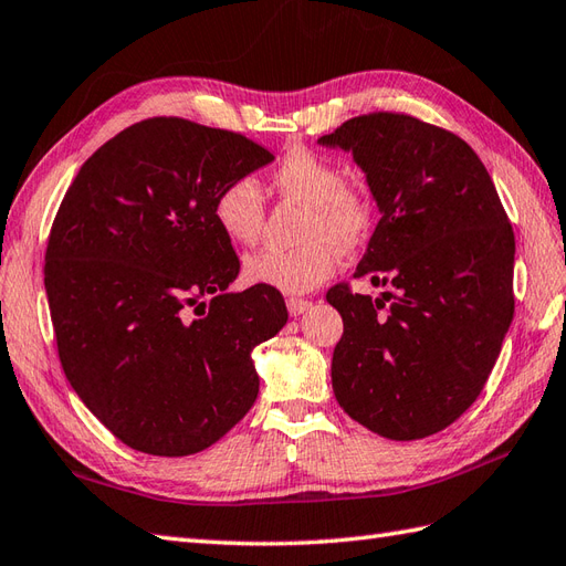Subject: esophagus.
Segmentation results:
<instances>
[{
    "instance_id": "esophagus-1",
    "label": "esophagus",
    "mask_w": 566,
    "mask_h": 566,
    "mask_svg": "<svg viewBox=\"0 0 566 566\" xmlns=\"http://www.w3.org/2000/svg\"><path fill=\"white\" fill-rule=\"evenodd\" d=\"M311 306H313V304H311V301H306V298H289V301H286L289 315H294V318H296V315H301V313H306Z\"/></svg>"
}]
</instances>
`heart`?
Segmentation results:
<instances>
[{
	"label": "heart",
	"instance_id": "heart-1",
	"mask_svg": "<svg viewBox=\"0 0 566 566\" xmlns=\"http://www.w3.org/2000/svg\"><path fill=\"white\" fill-rule=\"evenodd\" d=\"M274 188L284 197L306 207L296 251H258L243 262V277L298 296L333 277L337 248L349 251L359 245L374 223V200L357 182H343V170L325 156L296 149L274 170ZM212 214L229 241L251 245L258 241L265 221V200L253 178H235L223 186Z\"/></svg>",
	"mask_w": 566,
	"mask_h": 566
}]
</instances>
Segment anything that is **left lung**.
Instances as JSON below:
<instances>
[{
    "label": "left lung",
    "mask_w": 566,
    "mask_h": 566,
    "mask_svg": "<svg viewBox=\"0 0 566 566\" xmlns=\"http://www.w3.org/2000/svg\"><path fill=\"white\" fill-rule=\"evenodd\" d=\"M352 151L380 221L354 277L378 298L327 292L345 333L339 407L386 439H424L478 400L514 321L516 241L488 168L449 129L402 113L359 115L318 139Z\"/></svg>",
    "instance_id": "left-lung-1"
}]
</instances>
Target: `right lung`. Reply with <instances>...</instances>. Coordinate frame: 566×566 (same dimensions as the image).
<instances>
[{
	"mask_svg": "<svg viewBox=\"0 0 566 566\" xmlns=\"http://www.w3.org/2000/svg\"><path fill=\"white\" fill-rule=\"evenodd\" d=\"M272 161L243 135L151 117L105 142L64 195L45 253L60 361L129 449L205 451L258 398L251 354L289 313L270 286L229 292L241 262L212 207Z\"/></svg>",
	"mask_w": 566,
	"mask_h": 566,
	"instance_id": "obj_1",
	"label": "right lung"
}]
</instances>
